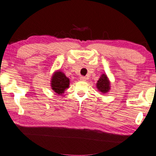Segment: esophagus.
I'll list each match as a JSON object with an SVG mask.
<instances>
[{
    "label": "esophagus",
    "instance_id": "1",
    "mask_svg": "<svg viewBox=\"0 0 156 156\" xmlns=\"http://www.w3.org/2000/svg\"><path fill=\"white\" fill-rule=\"evenodd\" d=\"M80 80H81V81H85L86 80V78L84 77V76H80Z\"/></svg>",
    "mask_w": 156,
    "mask_h": 156
}]
</instances>
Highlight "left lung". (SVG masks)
I'll return each instance as SVG.
<instances>
[{"label":"left lung","instance_id":"1","mask_svg":"<svg viewBox=\"0 0 156 156\" xmlns=\"http://www.w3.org/2000/svg\"><path fill=\"white\" fill-rule=\"evenodd\" d=\"M97 87L99 91L103 93L107 92L110 90V83L105 74L101 75L100 78L97 81Z\"/></svg>","mask_w":156,"mask_h":156}]
</instances>
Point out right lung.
I'll return each mask as SVG.
<instances>
[{
  "mask_svg": "<svg viewBox=\"0 0 156 156\" xmlns=\"http://www.w3.org/2000/svg\"><path fill=\"white\" fill-rule=\"evenodd\" d=\"M51 86L52 90L57 93L58 94H61L64 93V90L69 86V79L66 77L62 72H55L52 78Z\"/></svg>",
  "mask_w": 156,
  "mask_h": 156,
  "instance_id": "1",
  "label": "right lung"
}]
</instances>
